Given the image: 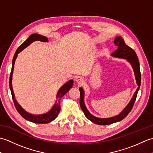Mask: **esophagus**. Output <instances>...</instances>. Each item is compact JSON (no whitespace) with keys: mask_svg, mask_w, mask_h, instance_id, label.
<instances>
[{"mask_svg":"<svg viewBox=\"0 0 153 153\" xmlns=\"http://www.w3.org/2000/svg\"><path fill=\"white\" fill-rule=\"evenodd\" d=\"M75 81H76V83H78V84H82L84 82L83 78L81 76H77L76 78H75Z\"/></svg>","mask_w":153,"mask_h":153,"instance_id":"esophagus-1","label":"esophagus"}]
</instances>
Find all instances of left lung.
<instances>
[{"instance_id": "obj_1", "label": "left lung", "mask_w": 153, "mask_h": 153, "mask_svg": "<svg viewBox=\"0 0 153 153\" xmlns=\"http://www.w3.org/2000/svg\"><path fill=\"white\" fill-rule=\"evenodd\" d=\"M114 43L118 46V49L114 52L113 53L111 54V56L115 58H122V59H125L130 64L133 70H134L136 83L138 85V87L136 89L135 93L133 95L132 98L131 99L130 101L128 104L122 111L120 112L119 114L116 115L115 116L110 117V118H98L91 114L89 110H87V107L85 105V102H84V97H85V92L82 87H79V91H80V100H79V104L81 108L83 110L84 114L86 116V118L89 120L90 121L96 123L98 125H109L111 123H114L116 122H118L121 121L123 118H125L128 114L129 112L131 111L132 109V107L134 105V102L135 101L136 97H137V93L140 88L141 85V73H140V68H139V62L138 57L136 54L135 52L131 48L128 47L125 43V41L120 36H117L115 37L114 40Z\"/></svg>"}]
</instances>
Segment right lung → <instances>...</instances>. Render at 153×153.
<instances>
[{"label": "right lung", "mask_w": 153, "mask_h": 153, "mask_svg": "<svg viewBox=\"0 0 153 153\" xmlns=\"http://www.w3.org/2000/svg\"><path fill=\"white\" fill-rule=\"evenodd\" d=\"M37 41H39L42 42L48 41L47 37L43 36V35H41L37 33H33L31 35H30V36L18 48L17 51H16L14 58H13L12 64V71L10 73V91H11L12 99L14 100V103L16 106V108L18 110V112H19V114H20L23 118L26 120H28V121L33 122L35 123H47L53 121L56 118V117L58 116L60 110V99L65 94H66L68 91L74 85V80L73 79L69 80L68 82H67L66 83H64V85L60 87L57 92L56 100L55 101L54 105H53V107H52V108L49 110V111L47 112V113L42 114H32L29 113L28 112L25 111V110L22 108V107L20 106V105H19V104L17 102V100H16V99H15L14 91H13V88H12V74H13V71H14V64H15L16 59L17 58L18 54L24 50V48L28 47L31 43Z\"/></svg>", "instance_id": "1"}]
</instances>
